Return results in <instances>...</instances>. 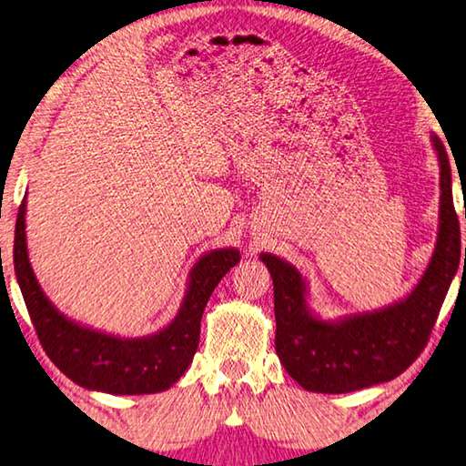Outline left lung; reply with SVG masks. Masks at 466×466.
Returning a JSON list of instances; mask_svg holds the SVG:
<instances>
[{
  "mask_svg": "<svg viewBox=\"0 0 466 466\" xmlns=\"http://www.w3.org/2000/svg\"><path fill=\"white\" fill-rule=\"evenodd\" d=\"M431 146L440 164L438 238L428 267L405 298L376 310L322 319L309 304L304 275L271 252L258 255L273 279L275 351L304 390L341 394L389 382L403 374L428 343L462 255L466 263L451 162L438 136H431Z\"/></svg>",
  "mask_w": 466,
  "mask_h": 466,
  "instance_id": "8db88e82",
  "label": "left lung"
}]
</instances>
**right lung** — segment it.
Listing matches in <instances>:
<instances>
[{"mask_svg": "<svg viewBox=\"0 0 466 466\" xmlns=\"http://www.w3.org/2000/svg\"><path fill=\"white\" fill-rule=\"evenodd\" d=\"M240 261V250L214 248L188 271L183 304L167 327L146 337L90 329L55 309L38 283L26 247V197L14 236V271L43 350L69 380L108 394H154L170 389L191 366L201 317L219 279Z\"/></svg>", "mask_w": 466, "mask_h": 466, "instance_id": "obj_1", "label": "right lung"}]
</instances>
